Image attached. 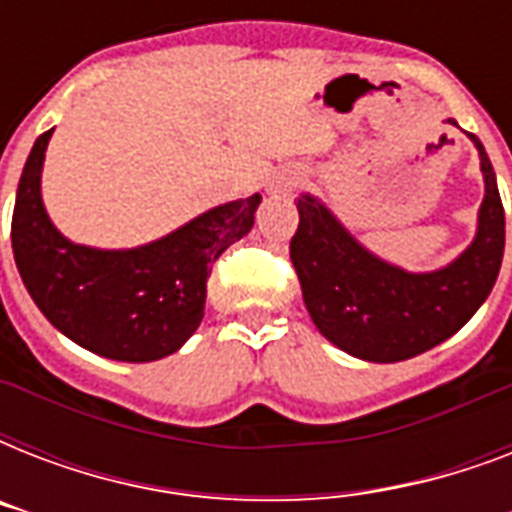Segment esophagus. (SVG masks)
<instances>
[{
  "mask_svg": "<svg viewBox=\"0 0 512 512\" xmlns=\"http://www.w3.org/2000/svg\"><path fill=\"white\" fill-rule=\"evenodd\" d=\"M300 185V175L297 172H287V175H279L276 180L271 183V191L273 193H289L292 188Z\"/></svg>",
  "mask_w": 512,
  "mask_h": 512,
  "instance_id": "1",
  "label": "esophagus"
}]
</instances>
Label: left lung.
<instances>
[{"instance_id": "left-lung-1", "label": "left lung", "mask_w": 512, "mask_h": 512, "mask_svg": "<svg viewBox=\"0 0 512 512\" xmlns=\"http://www.w3.org/2000/svg\"><path fill=\"white\" fill-rule=\"evenodd\" d=\"M470 140L486 185L478 231L473 244L438 271L409 273L385 263L311 193L297 199L300 225L289 241V257L305 308L321 335L350 356L377 364L420 356L465 327L492 292L505 252V209L481 140Z\"/></svg>"}]
</instances>
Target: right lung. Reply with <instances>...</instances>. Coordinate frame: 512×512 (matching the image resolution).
Masks as SVG:
<instances>
[{
	"label": "right lung",
	"mask_w": 512,
	"mask_h": 512,
	"mask_svg": "<svg viewBox=\"0 0 512 512\" xmlns=\"http://www.w3.org/2000/svg\"><path fill=\"white\" fill-rule=\"evenodd\" d=\"M52 130L26 159L12 212V255L36 308L76 345L114 361H156L183 348L204 319L212 265L255 225L260 193L193 217L135 249L68 241L42 204Z\"/></svg>",
	"instance_id": "obj_1"
}]
</instances>
